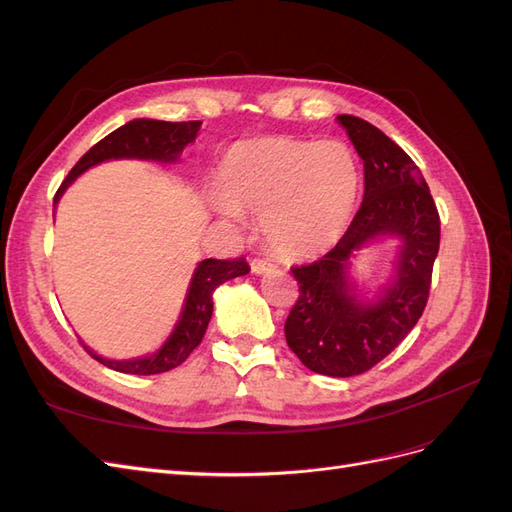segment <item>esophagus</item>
<instances>
[{"mask_svg":"<svg viewBox=\"0 0 512 512\" xmlns=\"http://www.w3.org/2000/svg\"><path fill=\"white\" fill-rule=\"evenodd\" d=\"M250 265H252V271L254 273H267V271H271L273 269V262L271 260H265V258H254L252 262H250Z\"/></svg>","mask_w":512,"mask_h":512,"instance_id":"obj_1","label":"esophagus"}]
</instances>
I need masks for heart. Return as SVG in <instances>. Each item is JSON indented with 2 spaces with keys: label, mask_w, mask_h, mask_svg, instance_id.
Listing matches in <instances>:
<instances>
[{
  "label": "heart",
  "mask_w": 512,
  "mask_h": 512,
  "mask_svg": "<svg viewBox=\"0 0 512 512\" xmlns=\"http://www.w3.org/2000/svg\"><path fill=\"white\" fill-rule=\"evenodd\" d=\"M359 185V162L344 141L262 136L226 151L215 196L228 218L262 213V232L275 252L312 258L344 237Z\"/></svg>",
  "instance_id": "heart-1"
}]
</instances>
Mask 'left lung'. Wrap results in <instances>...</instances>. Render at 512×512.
<instances>
[{
	"label": "left lung",
	"mask_w": 512,
	"mask_h": 512,
	"mask_svg": "<svg viewBox=\"0 0 512 512\" xmlns=\"http://www.w3.org/2000/svg\"><path fill=\"white\" fill-rule=\"evenodd\" d=\"M337 121L363 160V203L331 252L312 265L292 267L299 299L284 333L307 369L350 378L391 354L423 316L440 247V215L425 177L404 149L361 117L337 115ZM386 234L402 239L398 271L374 304H363L347 284V260Z\"/></svg>",
	"instance_id": "left-lung-1"
}]
</instances>
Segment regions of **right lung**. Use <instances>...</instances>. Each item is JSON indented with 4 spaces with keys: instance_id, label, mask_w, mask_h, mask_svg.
<instances>
[{
    "instance_id": "add662e5",
    "label": "right lung",
    "mask_w": 512,
    "mask_h": 512,
    "mask_svg": "<svg viewBox=\"0 0 512 512\" xmlns=\"http://www.w3.org/2000/svg\"><path fill=\"white\" fill-rule=\"evenodd\" d=\"M200 123L203 121L134 119L126 123V126L117 128L115 132L104 136L100 143L91 147L85 156L74 164L64 183L59 185V190L55 194V205L76 177L85 173L87 168L96 166L104 160L138 158V160L175 162L179 158V153L183 151V147L196 138ZM247 271H250V265H247L243 256L235 260L207 258L200 262L194 271L188 297H185L183 312L173 335H170L166 339V344L151 356H141V359H132V361H111L94 354L85 344L83 348L94 356L96 361L115 371H121V374H136V376L164 374V371L181 365L192 354V350L203 342L207 324L213 314V299H211L213 290L220 284L232 280V277L245 275Z\"/></svg>"
}]
</instances>
